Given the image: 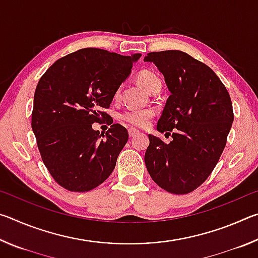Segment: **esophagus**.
Wrapping results in <instances>:
<instances>
[{"label": "esophagus", "instance_id": "obj_1", "mask_svg": "<svg viewBox=\"0 0 258 258\" xmlns=\"http://www.w3.org/2000/svg\"><path fill=\"white\" fill-rule=\"evenodd\" d=\"M140 132L138 130H135V128H128V135L131 138H134V137H137V135L139 134Z\"/></svg>", "mask_w": 258, "mask_h": 258}]
</instances>
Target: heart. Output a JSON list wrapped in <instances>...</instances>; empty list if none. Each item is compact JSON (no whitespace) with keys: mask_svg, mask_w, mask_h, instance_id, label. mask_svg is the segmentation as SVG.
I'll use <instances>...</instances> for the list:
<instances>
[{"mask_svg":"<svg viewBox=\"0 0 258 258\" xmlns=\"http://www.w3.org/2000/svg\"><path fill=\"white\" fill-rule=\"evenodd\" d=\"M138 81L147 91H149L152 86L160 82V78L151 71H143L139 74ZM118 94L119 90H117L116 95ZM152 115L154 112L150 109H128L121 115V118L137 127H145L149 123Z\"/></svg>","mask_w":258,"mask_h":258,"instance_id":"heart-1","label":"heart"}]
</instances>
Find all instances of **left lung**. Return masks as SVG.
Listing matches in <instances>:
<instances>
[{
    "instance_id": "left-lung-1",
    "label": "left lung",
    "mask_w": 258,
    "mask_h": 258,
    "mask_svg": "<svg viewBox=\"0 0 258 258\" xmlns=\"http://www.w3.org/2000/svg\"><path fill=\"white\" fill-rule=\"evenodd\" d=\"M143 60L155 63L171 92L157 131L173 138L166 145L148 135L147 169L161 189L189 194L211 175L224 150L233 123L232 102L216 74L185 52H150Z\"/></svg>"
}]
</instances>
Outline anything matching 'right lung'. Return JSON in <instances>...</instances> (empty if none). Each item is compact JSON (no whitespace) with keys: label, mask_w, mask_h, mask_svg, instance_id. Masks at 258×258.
Returning <instances> with one entry per match:
<instances>
[{"label":"right lung","mask_w":258,"mask_h":258,"mask_svg":"<svg viewBox=\"0 0 258 258\" xmlns=\"http://www.w3.org/2000/svg\"><path fill=\"white\" fill-rule=\"evenodd\" d=\"M140 56L86 47L56 60L38 81L32 128L43 163L64 189L90 191L112 173L127 130L112 124L102 139L92 124L109 116L100 110L110 106Z\"/></svg>","instance_id":"add662e5"}]
</instances>
